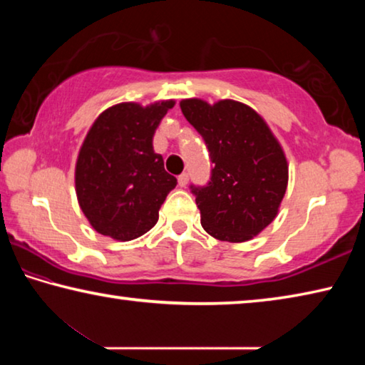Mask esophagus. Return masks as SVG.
Wrapping results in <instances>:
<instances>
[{
    "mask_svg": "<svg viewBox=\"0 0 365 365\" xmlns=\"http://www.w3.org/2000/svg\"><path fill=\"white\" fill-rule=\"evenodd\" d=\"M178 185H180V187L183 188V187H187V183H188V174H182V175H178Z\"/></svg>",
    "mask_w": 365,
    "mask_h": 365,
    "instance_id": "obj_1",
    "label": "esophagus"
}]
</instances>
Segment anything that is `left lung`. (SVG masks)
<instances>
[{
  "instance_id": "1",
  "label": "left lung",
  "mask_w": 365,
  "mask_h": 365,
  "mask_svg": "<svg viewBox=\"0 0 365 365\" xmlns=\"http://www.w3.org/2000/svg\"><path fill=\"white\" fill-rule=\"evenodd\" d=\"M214 164L207 187L195 188L201 225L220 242L252 240L277 217L288 187L285 151L264 117L245 103L180 101Z\"/></svg>"
}]
</instances>
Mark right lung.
<instances>
[{
	"instance_id": "right-lung-1",
	"label": "right lung",
	"mask_w": 365,
	"mask_h": 365,
	"mask_svg": "<svg viewBox=\"0 0 365 365\" xmlns=\"http://www.w3.org/2000/svg\"><path fill=\"white\" fill-rule=\"evenodd\" d=\"M174 106V100L148 106L119 103L104 109L90 127L76 163V193L98 233L130 242L156 225L177 178L154 153L153 137Z\"/></svg>"
}]
</instances>
